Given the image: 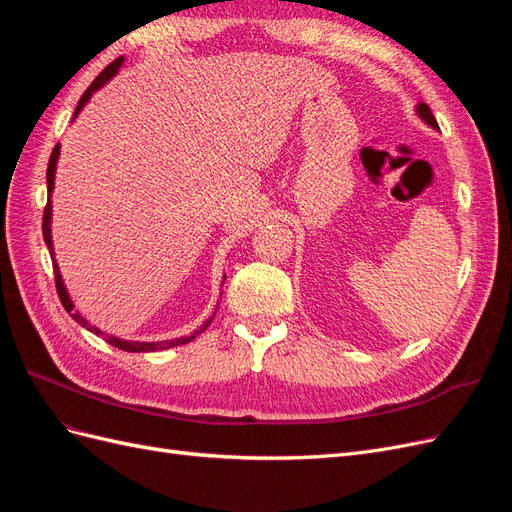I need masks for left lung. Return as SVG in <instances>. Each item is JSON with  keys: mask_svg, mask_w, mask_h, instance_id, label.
Masks as SVG:
<instances>
[{"mask_svg": "<svg viewBox=\"0 0 512 512\" xmlns=\"http://www.w3.org/2000/svg\"><path fill=\"white\" fill-rule=\"evenodd\" d=\"M416 113H418V117H421L427 126H431V128H436L438 130V121H436V117H433V113H431V108L425 104V102H421L416 106Z\"/></svg>", "mask_w": 512, "mask_h": 512, "instance_id": "8db88e82", "label": "left lung"}]
</instances>
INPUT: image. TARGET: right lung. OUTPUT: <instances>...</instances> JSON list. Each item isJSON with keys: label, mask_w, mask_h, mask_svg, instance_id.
<instances>
[{"label": "right lung", "mask_w": 512, "mask_h": 512, "mask_svg": "<svg viewBox=\"0 0 512 512\" xmlns=\"http://www.w3.org/2000/svg\"><path fill=\"white\" fill-rule=\"evenodd\" d=\"M121 64H123V57H117L113 64H108L96 79H94V83H91L89 87H87V91L85 94L81 96V100H79V106H76V111H74V117L81 113V108L89 102V98L94 96V91H98L104 83H108L113 79V76L119 72V68H121ZM57 160H59V145H55V149H53V153H51V160H49V168H46V188H49V194H53V185H55V168H57ZM51 215H53V205H51V198H49V203H46V207H44V218H42V235H44V243H46V247H49V252H51V258H53V271H55V286H57V294H59V301H61V305L66 307V312L68 314H72V318L81 324V327H85L87 331H91V333H96V335H102L108 344L111 346H115V348H119V350H126V352H153V350H164V348H175V346H181V344H188V342H192V339L196 337V335H200L203 333L209 324H211V320H213V316H215V312H213V316L203 324V327H200L198 331H194L192 335H188V337H179V339H166V342H126V339H119V337H115V335H106V333H102L98 327H94V324H89L79 312H74V303H72V299H70V294H68V290H66V286H64V280H61V273H59V265L55 262V252H53V237H51Z\"/></svg>", "instance_id": "add662e5"}]
</instances>
